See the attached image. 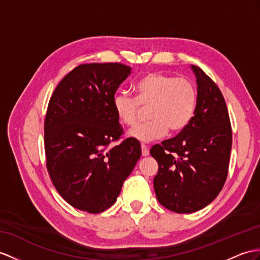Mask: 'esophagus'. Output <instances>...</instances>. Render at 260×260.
<instances>
[{
    "instance_id": "esophagus-1",
    "label": "esophagus",
    "mask_w": 260,
    "mask_h": 260,
    "mask_svg": "<svg viewBox=\"0 0 260 260\" xmlns=\"http://www.w3.org/2000/svg\"><path fill=\"white\" fill-rule=\"evenodd\" d=\"M141 153H142V155L143 156H147V155H149V149H148V147L145 144H141Z\"/></svg>"
}]
</instances>
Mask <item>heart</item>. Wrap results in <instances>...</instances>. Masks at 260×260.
Here are the masks:
<instances>
[{"mask_svg": "<svg viewBox=\"0 0 260 260\" xmlns=\"http://www.w3.org/2000/svg\"><path fill=\"white\" fill-rule=\"evenodd\" d=\"M136 97L119 92L113 97V109L121 123L136 126L143 108H148V122L130 132L132 138L150 142L168 134L184 130L194 117L198 91L191 80L162 73H148L134 85Z\"/></svg>", "mask_w": 260, "mask_h": 260, "instance_id": "obj_1", "label": "heart"}]
</instances>
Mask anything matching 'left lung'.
Instances as JSON below:
<instances>
[{"label": "left lung", "mask_w": 260, "mask_h": 260, "mask_svg": "<svg viewBox=\"0 0 260 260\" xmlns=\"http://www.w3.org/2000/svg\"><path fill=\"white\" fill-rule=\"evenodd\" d=\"M194 117L180 134L150 154L159 164L153 185L159 203L175 213H193L213 202L229 173L232 125L229 110L217 85L198 66Z\"/></svg>", "instance_id": "left-lung-1"}]
</instances>
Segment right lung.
I'll return each mask as SVG.
<instances>
[{
    "mask_svg": "<svg viewBox=\"0 0 260 260\" xmlns=\"http://www.w3.org/2000/svg\"><path fill=\"white\" fill-rule=\"evenodd\" d=\"M131 68L120 62L81 64L49 99L45 122L46 167L57 192L80 211L97 214L115 204L141 156L135 138L121 140L113 97ZM120 143L113 147L110 144Z\"/></svg>",
    "mask_w": 260,
    "mask_h": 260,
    "instance_id": "add662e5",
    "label": "right lung"
}]
</instances>
